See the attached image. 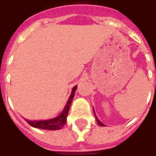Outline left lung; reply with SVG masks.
I'll use <instances>...</instances> for the list:
<instances>
[{"label":"left lung","instance_id":"obj_1","mask_svg":"<svg viewBox=\"0 0 156 156\" xmlns=\"http://www.w3.org/2000/svg\"><path fill=\"white\" fill-rule=\"evenodd\" d=\"M94 115H95V113H94ZM95 118H96V120H97V123H98V125H100V126H105V124H103V123H102L101 121H100V120H99V119H98V117H97L96 115H95Z\"/></svg>","mask_w":156,"mask_h":156}]
</instances>
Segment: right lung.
<instances>
[{
	"label": "right lung",
	"mask_w": 156,
	"mask_h": 156,
	"mask_svg": "<svg viewBox=\"0 0 156 156\" xmlns=\"http://www.w3.org/2000/svg\"><path fill=\"white\" fill-rule=\"evenodd\" d=\"M77 86H74L72 90L71 95L68 98L67 105H65V108L63 111L62 112L61 115H58V117L53 118L51 119L48 120H34V121H29L27 120L31 126L34 128H38V129H48V130H57V129H61L64 126L66 120H67V116H68V111L70 108V105L73 101V98L74 96V93L76 91Z\"/></svg>",
	"instance_id": "1"
}]
</instances>
